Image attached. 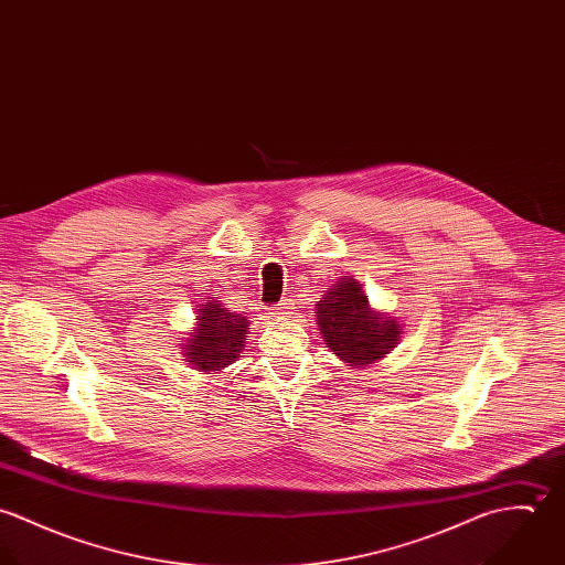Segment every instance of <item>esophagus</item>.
Returning <instances> with one entry per match:
<instances>
[{"label":"esophagus","instance_id":"esophagus-1","mask_svg":"<svg viewBox=\"0 0 565 565\" xmlns=\"http://www.w3.org/2000/svg\"><path fill=\"white\" fill-rule=\"evenodd\" d=\"M294 309V302L291 300H282L278 307H274V316L278 320H282V316H289V311Z\"/></svg>","mask_w":565,"mask_h":565}]
</instances>
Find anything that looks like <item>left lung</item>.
<instances>
[{"label":"left lung","instance_id":"8db88e82","mask_svg":"<svg viewBox=\"0 0 565 565\" xmlns=\"http://www.w3.org/2000/svg\"><path fill=\"white\" fill-rule=\"evenodd\" d=\"M318 323L328 348L352 365L383 359L401 339V323L370 311L354 278H341L318 302Z\"/></svg>","mask_w":565,"mask_h":565}]
</instances>
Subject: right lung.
Returning <instances> with one entry per match:
<instances>
[{"mask_svg": "<svg viewBox=\"0 0 565 565\" xmlns=\"http://www.w3.org/2000/svg\"><path fill=\"white\" fill-rule=\"evenodd\" d=\"M198 311V326L186 339L184 356L202 372H220L239 359L247 320L239 313H228L220 302H206Z\"/></svg>", "mask_w": 565, "mask_h": 565, "instance_id": "add662e5", "label": "right lung"}]
</instances>
